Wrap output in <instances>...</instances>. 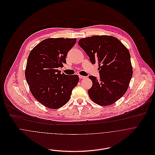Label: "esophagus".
<instances>
[{"label":"esophagus","instance_id":"obj_1","mask_svg":"<svg viewBox=\"0 0 155 155\" xmlns=\"http://www.w3.org/2000/svg\"><path fill=\"white\" fill-rule=\"evenodd\" d=\"M79 79H85V78H87V77H86V76H81V75H79Z\"/></svg>","mask_w":155,"mask_h":155}]
</instances>
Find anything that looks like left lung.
Wrapping results in <instances>:
<instances>
[{
  "mask_svg": "<svg viewBox=\"0 0 155 155\" xmlns=\"http://www.w3.org/2000/svg\"><path fill=\"white\" fill-rule=\"evenodd\" d=\"M79 45L92 64H98L100 79L94 76L88 89L91 100L100 106H108L120 98L128 88L133 76L131 56L128 49L111 36H93L81 39Z\"/></svg>",
  "mask_w": 155,
  "mask_h": 155,
  "instance_id": "left-lung-1",
  "label": "left lung"
}]
</instances>
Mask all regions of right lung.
<instances>
[{"label":"right lung","instance_id":"1","mask_svg":"<svg viewBox=\"0 0 155 155\" xmlns=\"http://www.w3.org/2000/svg\"><path fill=\"white\" fill-rule=\"evenodd\" d=\"M76 42V38L46 39L37 45L28 57L26 81L33 97L46 107L57 109L66 104L78 84L77 74H61L58 69L66 63L67 53Z\"/></svg>","mask_w":155,"mask_h":155}]
</instances>
